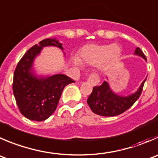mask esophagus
<instances>
[{"instance_id":"1","label":"esophagus","mask_w":158,"mask_h":158,"mask_svg":"<svg viewBox=\"0 0 158 158\" xmlns=\"http://www.w3.org/2000/svg\"><path fill=\"white\" fill-rule=\"evenodd\" d=\"M87 82H88L91 85L95 86V85H97L98 83L100 82V79H99V76H98L97 74H96V73H91V74L89 76Z\"/></svg>"}]
</instances>
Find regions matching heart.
Masks as SVG:
<instances>
[{"label": "heart", "mask_w": 158, "mask_h": 158, "mask_svg": "<svg viewBox=\"0 0 158 158\" xmlns=\"http://www.w3.org/2000/svg\"><path fill=\"white\" fill-rule=\"evenodd\" d=\"M121 53V48L117 44H88L80 48L78 58L73 59V62L76 65H79V62L90 65H99L101 69H106L117 62Z\"/></svg>", "instance_id": "b5f03b06"}]
</instances>
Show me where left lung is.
I'll use <instances>...</instances> for the list:
<instances>
[{
  "label": "left lung",
  "mask_w": 158,
  "mask_h": 158,
  "mask_svg": "<svg viewBox=\"0 0 158 158\" xmlns=\"http://www.w3.org/2000/svg\"><path fill=\"white\" fill-rule=\"evenodd\" d=\"M134 54L147 61L146 56L138 47L136 48ZM146 79L147 78L135 93L127 96H119L113 93L108 82L104 81L102 85L93 87V92L87 99V103L92 111L99 116H113L121 114L139 99Z\"/></svg>",
  "instance_id": "1"
}]
</instances>
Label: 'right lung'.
<instances>
[{
	"label": "right lung",
	"mask_w": 158,
	"mask_h": 158,
	"mask_svg": "<svg viewBox=\"0 0 158 158\" xmlns=\"http://www.w3.org/2000/svg\"><path fill=\"white\" fill-rule=\"evenodd\" d=\"M46 46L63 50L62 44L56 38L44 39L27 50L14 73L13 93L17 105L23 116L35 121L48 119L56 111L64 88L75 82L63 74L45 77L35 76L32 69L34 60Z\"/></svg>",
	"instance_id": "right-lung-1"
}]
</instances>
